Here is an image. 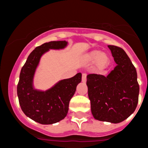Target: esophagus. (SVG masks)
Returning a JSON list of instances; mask_svg holds the SVG:
<instances>
[{
	"label": "esophagus",
	"instance_id": "esophagus-1",
	"mask_svg": "<svg viewBox=\"0 0 148 148\" xmlns=\"http://www.w3.org/2000/svg\"><path fill=\"white\" fill-rule=\"evenodd\" d=\"M86 76H87V75L85 74V73H83L82 76V81L83 83L86 82Z\"/></svg>",
	"mask_w": 148,
	"mask_h": 148
}]
</instances>
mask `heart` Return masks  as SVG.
<instances>
[{
	"label": "heart",
	"mask_w": 148,
	"mask_h": 148,
	"mask_svg": "<svg viewBox=\"0 0 148 148\" xmlns=\"http://www.w3.org/2000/svg\"><path fill=\"white\" fill-rule=\"evenodd\" d=\"M86 58L89 62H95L97 69H103L109 63V58L107 55L102 53V51L95 50L87 53Z\"/></svg>",
	"instance_id": "obj_1"
}]
</instances>
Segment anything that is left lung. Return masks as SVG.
<instances>
[{
	"label": "left lung",
	"instance_id": "left-lung-1",
	"mask_svg": "<svg viewBox=\"0 0 148 148\" xmlns=\"http://www.w3.org/2000/svg\"><path fill=\"white\" fill-rule=\"evenodd\" d=\"M115 68L107 75H87L88 95L95 119L119 123L132 114L138 102L137 72L121 47L108 45Z\"/></svg>",
	"mask_w": 148,
	"mask_h": 148
}]
</instances>
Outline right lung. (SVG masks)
<instances>
[{"label": "right lung", "mask_w": 148, "mask_h": 148, "mask_svg": "<svg viewBox=\"0 0 148 148\" xmlns=\"http://www.w3.org/2000/svg\"><path fill=\"white\" fill-rule=\"evenodd\" d=\"M67 45L66 41H50L35 47L20 72L17 85L19 105L26 116L40 124L51 125L66 116L69 101L82 81V73H79L60 80L46 91L34 87V77L42 55L49 50L64 49Z\"/></svg>", "instance_id": "1"}]
</instances>
